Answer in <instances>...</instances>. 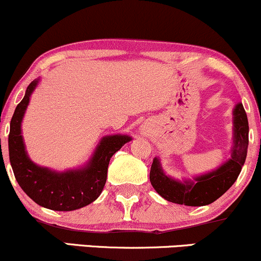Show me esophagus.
Returning a JSON list of instances; mask_svg holds the SVG:
<instances>
[{
  "instance_id": "obj_1",
  "label": "esophagus",
  "mask_w": 261,
  "mask_h": 261,
  "mask_svg": "<svg viewBox=\"0 0 261 261\" xmlns=\"http://www.w3.org/2000/svg\"><path fill=\"white\" fill-rule=\"evenodd\" d=\"M141 130H142V133H145V134L149 133V128H148V126H146V125H142V127H141Z\"/></svg>"
}]
</instances>
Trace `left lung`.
Wrapping results in <instances>:
<instances>
[{
    "instance_id": "left-lung-1",
    "label": "left lung",
    "mask_w": 261,
    "mask_h": 261,
    "mask_svg": "<svg viewBox=\"0 0 261 261\" xmlns=\"http://www.w3.org/2000/svg\"><path fill=\"white\" fill-rule=\"evenodd\" d=\"M248 118L243 104L238 103L233 109V146L230 158L220 167L193 179H178L167 175L157 157L149 172L152 187L167 201L185 206H205L216 201L234 184L244 166L248 151Z\"/></svg>"
}]
</instances>
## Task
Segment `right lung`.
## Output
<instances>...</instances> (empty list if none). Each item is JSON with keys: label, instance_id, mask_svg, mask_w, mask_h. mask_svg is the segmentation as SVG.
I'll return each mask as SVG.
<instances>
[{"label": "right lung", "instance_id": "obj_1", "mask_svg": "<svg viewBox=\"0 0 261 261\" xmlns=\"http://www.w3.org/2000/svg\"><path fill=\"white\" fill-rule=\"evenodd\" d=\"M39 81L34 80L27 87L24 98L12 116L8 136L11 166L19 187L33 201L54 211H73L98 199L106 185L110 158L133 139L121 134L104 136L88 162L76 169L56 172L35 164L27 153L22 121Z\"/></svg>", "mask_w": 261, "mask_h": 261}]
</instances>
